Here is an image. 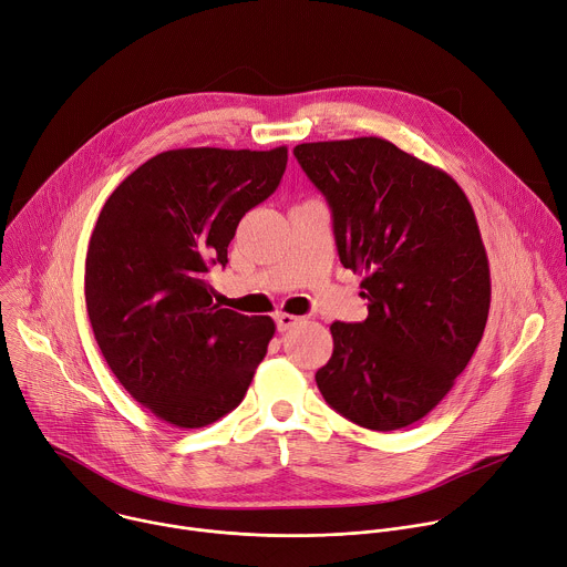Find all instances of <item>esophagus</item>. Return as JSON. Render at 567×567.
<instances>
[{"instance_id": "obj_1", "label": "esophagus", "mask_w": 567, "mask_h": 567, "mask_svg": "<svg viewBox=\"0 0 567 567\" xmlns=\"http://www.w3.org/2000/svg\"><path fill=\"white\" fill-rule=\"evenodd\" d=\"M300 320H302V318H300V316H293V313H285V311L276 313V326H278V332H287V330L296 328Z\"/></svg>"}]
</instances>
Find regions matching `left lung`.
I'll return each mask as SVG.
<instances>
[{"label":"left lung","instance_id":"1","mask_svg":"<svg viewBox=\"0 0 567 567\" xmlns=\"http://www.w3.org/2000/svg\"><path fill=\"white\" fill-rule=\"evenodd\" d=\"M326 195L341 265L365 274L363 322H332L320 394L346 420L396 431L429 415L471 361L492 305L489 260L451 175L379 136L293 147Z\"/></svg>","mask_w":567,"mask_h":567}]
</instances>
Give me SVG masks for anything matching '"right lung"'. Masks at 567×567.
<instances>
[{
  "label": "right lung",
  "instance_id": "1",
  "mask_svg": "<svg viewBox=\"0 0 567 567\" xmlns=\"http://www.w3.org/2000/svg\"><path fill=\"white\" fill-rule=\"evenodd\" d=\"M287 168V147H182L152 156L105 202L85 262L96 343L121 385L179 429H202L245 399L276 322L213 302L239 219Z\"/></svg>",
  "mask_w": 567,
  "mask_h": 567
}]
</instances>
